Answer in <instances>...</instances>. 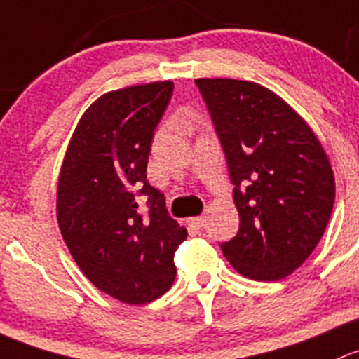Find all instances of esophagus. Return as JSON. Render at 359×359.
<instances>
[{
    "instance_id": "esophagus-1",
    "label": "esophagus",
    "mask_w": 359,
    "mask_h": 359,
    "mask_svg": "<svg viewBox=\"0 0 359 359\" xmlns=\"http://www.w3.org/2000/svg\"><path fill=\"white\" fill-rule=\"evenodd\" d=\"M190 224L195 228V230H201V228H204V224H205V217H204V216L191 217Z\"/></svg>"
}]
</instances>
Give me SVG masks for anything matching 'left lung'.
Segmentation results:
<instances>
[{"label": "left lung", "mask_w": 359, "mask_h": 359, "mask_svg": "<svg viewBox=\"0 0 359 359\" xmlns=\"http://www.w3.org/2000/svg\"><path fill=\"white\" fill-rule=\"evenodd\" d=\"M195 84L223 147L240 216L238 233L221 250L247 278H285L311 256L334 209L327 154L309 126L259 84Z\"/></svg>", "instance_id": "8db88e82"}]
</instances>
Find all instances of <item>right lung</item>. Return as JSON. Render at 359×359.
Instances as JSON below:
<instances>
[{
    "label": "right lung",
    "instance_id": "obj_1",
    "mask_svg": "<svg viewBox=\"0 0 359 359\" xmlns=\"http://www.w3.org/2000/svg\"><path fill=\"white\" fill-rule=\"evenodd\" d=\"M172 91L164 81L98 98L81 117L58 178V226L74 261L97 289L128 304L171 289L175 252L188 235L147 180Z\"/></svg>",
    "mask_w": 359,
    "mask_h": 359
}]
</instances>
